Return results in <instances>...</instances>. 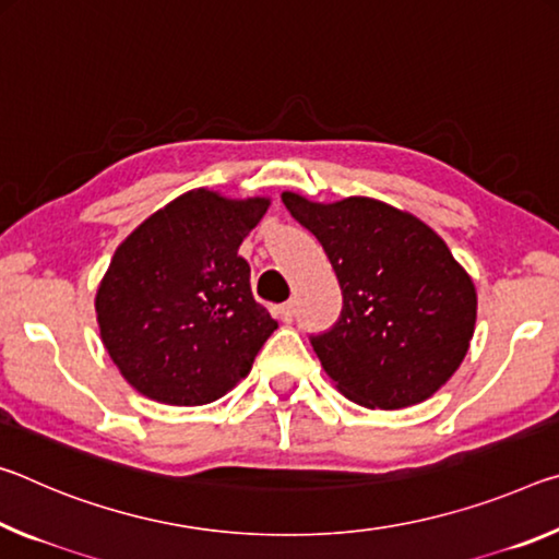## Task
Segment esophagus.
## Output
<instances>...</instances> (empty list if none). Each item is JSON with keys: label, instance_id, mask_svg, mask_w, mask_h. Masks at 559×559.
<instances>
[{"label": "esophagus", "instance_id": "34e87169", "mask_svg": "<svg viewBox=\"0 0 559 559\" xmlns=\"http://www.w3.org/2000/svg\"><path fill=\"white\" fill-rule=\"evenodd\" d=\"M277 314L282 322H292V319H295V301H285V305H280Z\"/></svg>", "mask_w": 559, "mask_h": 559}]
</instances>
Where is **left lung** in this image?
I'll list each match as a JSON object with an SVG mask.
<instances>
[{"label":"left lung","instance_id":"8db88e82","mask_svg":"<svg viewBox=\"0 0 559 559\" xmlns=\"http://www.w3.org/2000/svg\"><path fill=\"white\" fill-rule=\"evenodd\" d=\"M282 203L322 242L340 280V319L309 336L336 389L369 408L433 396L465 359L478 312L473 280L448 245L373 198L324 205L282 193Z\"/></svg>","mask_w":559,"mask_h":559}]
</instances>
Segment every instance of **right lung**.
<instances>
[{
	"mask_svg": "<svg viewBox=\"0 0 559 559\" xmlns=\"http://www.w3.org/2000/svg\"><path fill=\"white\" fill-rule=\"evenodd\" d=\"M267 198L198 188L153 213L118 245L96 292L108 356L143 396L203 406L252 369L277 322L250 289L237 254Z\"/></svg>",
	"mask_w": 559,
	"mask_h": 559,
	"instance_id": "right-lung-1",
	"label": "right lung"
}]
</instances>
